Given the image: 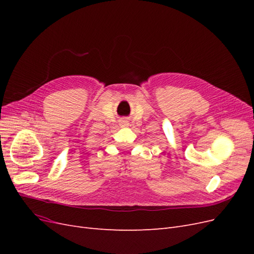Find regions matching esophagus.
Listing matches in <instances>:
<instances>
[{
    "label": "esophagus",
    "mask_w": 254,
    "mask_h": 254,
    "mask_svg": "<svg viewBox=\"0 0 254 254\" xmlns=\"http://www.w3.org/2000/svg\"><path fill=\"white\" fill-rule=\"evenodd\" d=\"M121 124H122V125H124V126H126V125L128 124V122L124 120V121H122V123H121Z\"/></svg>",
    "instance_id": "obj_1"
}]
</instances>
